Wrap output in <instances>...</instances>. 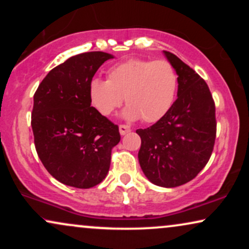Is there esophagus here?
<instances>
[{"label":"esophagus","mask_w":249,"mask_h":249,"mask_svg":"<svg viewBox=\"0 0 249 249\" xmlns=\"http://www.w3.org/2000/svg\"><path fill=\"white\" fill-rule=\"evenodd\" d=\"M131 132V127L127 126V125H119V133L122 136H125V134Z\"/></svg>","instance_id":"obj_1"}]
</instances>
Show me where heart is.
<instances>
[{
	"label": "heart",
	"instance_id": "heart-1",
	"mask_svg": "<svg viewBox=\"0 0 249 249\" xmlns=\"http://www.w3.org/2000/svg\"><path fill=\"white\" fill-rule=\"evenodd\" d=\"M178 88L179 76L170 62L134 58L111 67L107 81L92 79L89 97L104 117L112 115L124 97L127 104L123 111L125 119L156 123L173 107Z\"/></svg>",
	"mask_w": 249,
	"mask_h": 249
}]
</instances>
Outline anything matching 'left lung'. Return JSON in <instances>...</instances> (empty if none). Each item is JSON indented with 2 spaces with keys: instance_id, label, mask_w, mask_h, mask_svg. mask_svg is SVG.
Instances as JSON below:
<instances>
[{
  "instance_id": "8db88e82",
  "label": "left lung",
  "mask_w": 249,
  "mask_h": 249,
  "mask_svg": "<svg viewBox=\"0 0 249 249\" xmlns=\"http://www.w3.org/2000/svg\"><path fill=\"white\" fill-rule=\"evenodd\" d=\"M179 76L178 98L160 121L139 128L141 167L157 186L177 187L196 178L210 160L215 142V105L206 82L168 51Z\"/></svg>"
}]
</instances>
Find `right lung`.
<instances>
[{
    "label": "right lung",
    "mask_w": 249,
    "mask_h": 249,
    "mask_svg": "<svg viewBox=\"0 0 249 249\" xmlns=\"http://www.w3.org/2000/svg\"><path fill=\"white\" fill-rule=\"evenodd\" d=\"M111 53H84L49 71L34 95L31 127L42 164L56 180L90 188L105 179L117 125L91 107L89 85Z\"/></svg>",
    "instance_id": "obj_1"
}]
</instances>
